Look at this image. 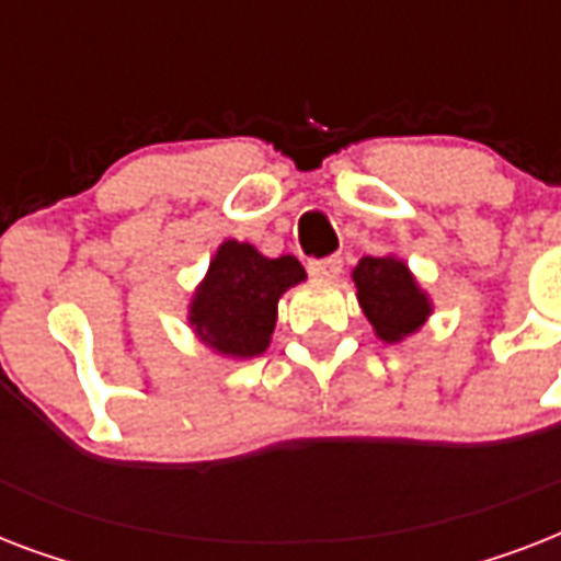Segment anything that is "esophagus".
<instances>
[{
  "mask_svg": "<svg viewBox=\"0 0 561 561\" xmlns=\"http://www.w3.org/2000/svg\"><path fill=\"white\" fill-rule=\"evenodd\" d=\"M341 271H343L341 255H329V259H314V262H308V273H311L314 279L332 282L341 276Z\"/></svg>",
  "mask_w": 561,
  "mask_h": 561,
  "instance_id": "1",
  "label": "esophagus"
}]
</instances>
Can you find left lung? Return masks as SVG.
<instances>
[{"mask_svg": "<svg viewBox=\"0 0 561 561\" xmlns=\"http://www.w3.org/2000/svg\"><path fill=\"white\" fill-rule=\"evenodd\" d=\"M358 302L383 343H399L419 332L431 317V299L396 255H364L352 271Z\"/></svg>", "mask_w": 561, "mask_h": 561, "instance_id": "8db88e82", "label": "left lung"}]
</instances>
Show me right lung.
I'll list each match as a JSON object with an SVG mask.
<instances>
[{
  "label": "right lung",
  "instance_id": "1",
  "mask_svg": "<svg viewBox=\"0 0 561 561\" xmlns=\"http://www.w3.org/2000/svg\"><path fill=\"white\" fill-rule=\"evenodd\" d=\"M302 279L306 271L294 255L267 259L253 244L229 238L194 290L188 323L218 355L255 358L271 346L279 297Z\"/></svg>",
  "mask_w": 561,
  "mask_h": 561
}]
</instances>
